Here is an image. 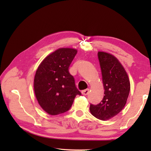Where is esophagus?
<instances>
[{
    "instance_id": "obj_1",
    "label": "esophagus",
    "mask_w": 151,
    "mask_h": 151,
    "mask_svg": "<svg viewBox=\"0 0 151 151\" xmlns=\"http://www.w3.org/2000/svg\"><path fill=\"white\" fill-rule=\"evenodd\" d=\"M89 93V89L87 88V89H85V90H84L82 91V94H83V95H87V94Z\"/></svg>"
}]
</instances>
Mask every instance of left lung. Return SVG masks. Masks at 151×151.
I'll list each match as a JSON object with an SVG mask.
<instances>
[{"instance_id":"8db88e82","label":"left lung","mask_w":151,"mask_h":151,"mask_svg":"<svg viewBox=\"0 0 151 151\" xmlns=\"http://www.w3.org/2000/svg\"><path fill=\"white\" fill-rule=\"evenodd\" d=\"M104 88L103 100L90 105V111L96 119L107 121L116 116L126 104L131 85L127 73L117 58L109 53L99 52Z\"/></svg>"}]
</instances>
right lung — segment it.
<instances>
[{"instance_id":"obj_1","label":"right lung","mask_w":151,"mask_h":151,"mask_svg":"<svg viewBox=\"0 0 151 151\" xmlns=\"http://www.w3.org/2000/svg\"><path fill=\"white\" fill-rule=\"evenodd\" d=\"M76 53L74 48H58L42 60L36 72L35 96L42 109L50 115L68 111L76 96L81 95L68 71Z\"/></svg>"}]
</instances>
